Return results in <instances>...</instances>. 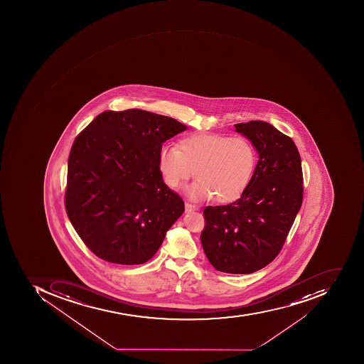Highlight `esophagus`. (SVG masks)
Segmentation results:
<instances>
[{
	"instance_id": "34e87169",
	"label": "esophagus",
	"mask_w": 364,
	"mask_h": 364,
	"mask_svg": "<svg viewBox=\"0 0 364 364\" xmlns=\"http://www.w3.org/2000/svg\"><path fill=\"white\" fill-rule=\"evenodd\" d=\"M185 209L186 212L191 213L193 210H196V207L193 206V205L189 204V203H185Z\"/></svg>"
}]
</instances>
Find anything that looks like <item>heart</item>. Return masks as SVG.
<instances>
[{
	"instance_id": "obj_1",
	"label": "heart",
	"mask_w": 364,
	"mask_h": 364,
	"mask_svg": "<svg viewBox=\"0 0 364 364\" xmlns=\"http://www.w3.org/2000/svg\"><path fill=\"white\" fill-rule=\"evenodd\" d=\"M253 144L245 137L218 134H196L183 138L178 147L164 146L158 167L164 181L177 189L195 175L198 181L187 189L193 200L212 198L228 203L242 195L255 171Z\"/></svg>"
}]
</instances>
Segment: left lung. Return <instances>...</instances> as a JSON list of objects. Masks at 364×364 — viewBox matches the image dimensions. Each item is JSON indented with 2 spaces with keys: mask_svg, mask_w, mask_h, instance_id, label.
I'll use <instances>...</instances> for the list:
<instances>
[{
  "mask_svg": "<svg viewBox=\"0 0 364 364\" xmlns=\"http://www.w3.org/2000/svg\"><path fill=\"white\" fill-rule=\"evenodd\" d=\"M255 147L258 161L242 196L207 206L201 245L217 271L250 274L279 255L302 206L303 173L294 141L265 122L234 124Z\"/></svg>",
  "mask_w": 364,
  "mask_h": 364,
  "instance_id": "left-lung-1",
  "label": "left lung"
}]
</instances>
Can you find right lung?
<instances>
[{
  "label": "right lung",
  "mask_w": 364,
  "mask_h": 364,
  "mask_svg": "<svg viewBox=\"0 0 364 364\" xmlns=\"http://www.w3.org/2000/svg\"><path fill=\"white\" fill-rule=\"evenodd\" d=\"M187 127L140 109L105 111L77 134L68 160L65 210L87 247L110 263L149 261L185 210L158 155Z\"/></svg>",
  "instance_id": "1"
}]
</instances>
